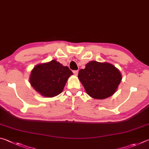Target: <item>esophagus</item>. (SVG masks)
I'll list each match as a JSON object with an SVG mask.
<instances>
[{
	"label": "esophagus",
	"mask_w": 149,
	"mask_h": 149,
	"mask_svg": "<svg viewBox=\"0 0 149 149\" xmlns=\"http://www.w3.org/2000/svg\"><path fill=\"white\" fill-rule=\"evenodd\" d=\"M73 73H74V74L75 75H77L78 73H79V70H74V71H73Z\"/></svg>",
	"instance_id": "34e87169"
}]
</instances>
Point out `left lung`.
<instances>
[{"instance_id":"1","label":"left lung","mask_w":149,"mask_h":149,"mask_svg":"<svg viewBox=\"0 0 149 149\" xmlns=\"http://www.w3.org/2000/svg\"><path fill=\"white\" fill-rule=\"evenodd\" d=\"M87 94L97 100H104L116 92L122 80V74L109 63L91 61L80 69L78 75Z\"/></svg>"}]
</instances>
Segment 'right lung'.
<instances>
[{"label": "right lung", "instance_id": "add662e5", "mask_svg": "<svg viewBox=\"0 0 149 149\" xmlns=\"http://www.w3.org/2000/svg\"><path fill=\"white\" fill-rule=\"evenodd\" d=\"M72 72L56 60L36 65L31 70L29 82L34 89L45 97L61 93Z\"/></svg>", "mask_w": 149, "mask_h": 149}]
</instances>
